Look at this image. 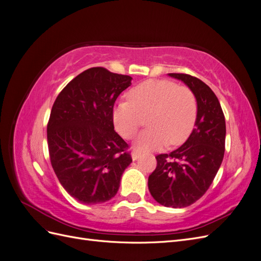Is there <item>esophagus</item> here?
I'll use <instances>...</instances> for the list:
<instances>
[{
    "label": "esophagus",
    "instance_id": "obj_1",
    "mask_svg": "<svg viewBox=\"0 0 261 261\" xmlns=\"http://www.w3.org/2000/svg\"><path fill=\"white\" fill-rule=\"evenodd\" d=\"M139 155H140V154H139L137 151H133V152H132V159H133L134 161H135V160L138 159Z\"/></svg>",
    "mask_w": 261,
    "mask_h": 261
}]
</instances>
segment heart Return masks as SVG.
Listing matches in <instances>:
<instances>
[{"mask_svg": "<svg viewBox=\"0 0 261 261\" xmlns=\"http://www.w3.org/2000/svg\"><path fill=\"white\" fill-rule=\"evenodd\" d=\"M118 101L113 109L116 132L125 139L135 137L147 118L145 132L134 141L138 152L156 151L169 143L177 146L191 134L197 116V100L186 86L170 81H148Z\"/></svg>", "mask_w": 261, "mask_h": 261, "instance_id": "1", "label": "heart"}]
</instances>
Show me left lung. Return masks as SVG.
<instances>
[{"mask_svg": "<svg viewBox=\"0 0 261 261\" xmlns=\"http://www.w3.org/2000/svg\"><path fill=\"white\" fill-rule=\"evenodd\" d=\"M183 82L197 100L195 128L174 151L155 156L149 192L156 202L172 208L191 206L208 191L224 156L225 118L210 87L187 74H168Z\"/></svg>", "mask_w": 261, "mask_h": 261, "instance_id": "8db88e82", "label": "left lung"}]
</instances>
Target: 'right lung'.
<instances>
[{"label": "right lung", "mask_w": 261, "mask_h": 261, "mask_svg": "<svg viewBox=\"0 0 261 261\" xmlns=\"http://www.w3.org/2000/svg\"><path fill=\"white\" fill-rule=\"evenodd\" d=\"M132 80L103 67L89 68L66 85L52 107L46 128L52 168L82 203L113 198L133 161L113 125L115 100Z\"/></svg>", "instance_id": "right-lung-1"}]
</instances>
